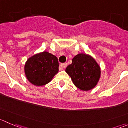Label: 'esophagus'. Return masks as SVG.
I'll list each match as a JSON object with an SVG mask.
<instances>
[{
  "mask_svg": "<svg viewBox=\"0 0 128 128\" xmlns=\"http://www.w3.org/2000/svg\"><path fill=\"white\" fill-rule=\"evenodd\" d=\"M66 66H67V63H62V64H60V70H63V68H65Z\"/></svg>",
  "mask_w": 128,
  "mask_h": 128,
  "instance_id": "1",
  "label": "esophagus"
}]
</instances>
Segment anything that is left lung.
<instances>
[{
    "label": "left lung",
    "instance_id": "left-lung-1",
    "mask_svg": "<svg viewBox=\"0 0 128 128\" xmlns=\"http://www.w3.org/2000/svg\"><path fill=\"white\" fill-rule=\"evenodd\" d=\"M73 83L79 89L88 91L97 86L100 77V68L91 56L80 53L72 60L66 68Z\"/></svg>",
    "mask_w": 128,
    "mask_h": 128
}]
</instances>
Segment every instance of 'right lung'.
Returning a JSON list of instances; mask_svg holds the SVG:
<instances>
[{"label":"right lung","mask_w":128,"mask_h":128,"mask_svg":"<svg viewBox=\"0 0 128 128\" xmlns=\"http://www.w3.org/2000/svg\"><path fill=\"white\" fill-rule=\"evenodd\" d=\"M58 58L47 52L36 54L27 60L24 72L28 80L36 86H43L52 81L59 71Z\"/></svg>","instance_id":"1"}]
</instances>
